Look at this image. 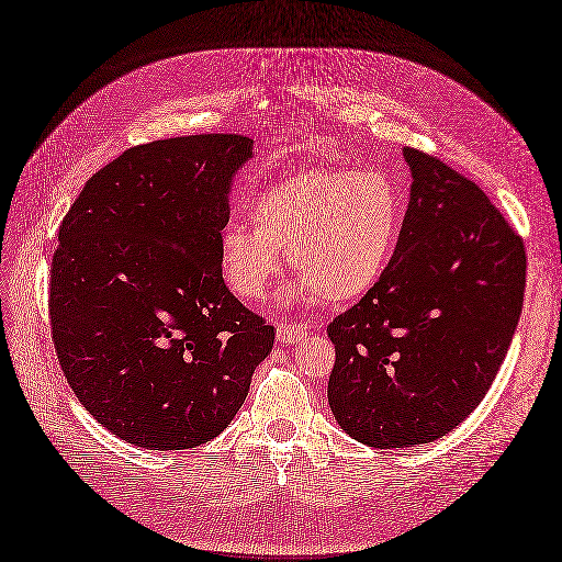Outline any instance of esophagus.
I'll list each match as a JSON object with an SVG mask.
<instances>
[{
    "label": "esophagus",
    "mask_w": 562,
    "mask_h": 562,
    "mask_svg": "<svg viewBox=\"0 0 562 562\" xmlns=\"http://www.w3.org/2000/svg\"><path fill=\"white\" fill-rule=\"evenodd\" d=\"M307 336V326L305 324H296V322H284L278 326V340L282 345H289V342H299Z\"/></svg>",
    "instance_id": "34e87169"
}]
</instances>
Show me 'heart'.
I'll return each mask as SVG.
<instances>
[{
  "instance_id": "b5f03b06",
  "label": "heart",
  "mask_w": 562,
  "mask_h": 562,
  "mask_svg": "<svg viewBox=\"0 0 562 562\" xmlns=\"http://www.w3.org/2000/svg\"><path fill=\"white\" fill-rule=\"evenodd\" d=\"M255 224L232 217L217 259L232 292L259 301L284 268V252L324 303L366 296L396 255L405 201L386 173L319 166L289 173L249 199Z\"/></svg>"
}]
</instances>
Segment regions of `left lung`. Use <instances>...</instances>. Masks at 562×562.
<instances>
[{
    "label": "left lung",
    "instance_id": "left-lung-1",
    "mask_svg": "<svg viewBox=\"0 0 562 562\" xmlns=\"http://www.w3.org/2000/svg\"><path fill=\"white\" fill-rule=\"evenodd\" d=\"M412 194L384 278L326 326L328 405L378 449L426 445L482 403L526 292V247L472 180L403 148Z\"/></svg>",
    "mask_w": 562,
    "mask_h": 562
}]
</instances>
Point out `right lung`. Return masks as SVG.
<instances>
[{
    "mask_svg": "<svg viewBox=\"0 0 562 562\" xmlns=\"http://www.w3.org/2000/svg\"><path fill=\"white\" fill-rule=\"evenodd\" d=\"M240 134L134 145L59 224L48 317L61 372L92 417L157 451L211 442L236 417L276 328L228 292L217 238Z\"/></svg>",
    "mask_w": 562,
    "mask_h": 562,
    "instance_id": "obj_1",
    "label": "right lung"
}]
</instances>
